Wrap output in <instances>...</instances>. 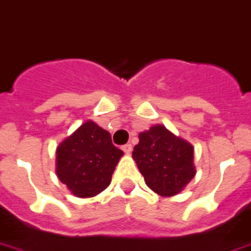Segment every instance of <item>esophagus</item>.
<instances>
[{
	"label": "esophagus",
	"instance_id": "1",
	"mask_svg": "<svg viewBox=\"0 0 251 251\" xmlns=\"http://www.w3.org/2000/svg\"><path fill=\"white\" fill-rule=\"evenodd\" d=\"M122 151L125 152V153H131V151H132V146L131 144H125V146H122Z\"/></svg>",
	"mask_w": 251,
	"mask_h": 251
}]
</instances>
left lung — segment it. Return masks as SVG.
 I'll list each match as a JSON object with an SVG mask.
<instances>
[{
  "label": "left lung",
  "mask_w": 251,
  "mask_h": 251,
  "mask_svg": "<svg viewBox=\"0 0 251 251\" xmlns=\"http://www.w3.org/2000/svg\"><path fill=\"white\" fill-rule=\"evenodd\" d=\"M132 158L146 184L160 196L178 195L196 175L192 144L162 125L140 132Z\"/></svg>",
  "instance_id": "1"
}]
</instances>
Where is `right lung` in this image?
Segmentation results:
<instances>
[{
    "mask_svg": "<svg viewBox=\"0 0 251 251\" xmlns=\"http://www.w3.org/2000/svg\"><path fill=\"white\" fill-rule=\"evenodd\" d=\"M122 156L111 134L89 120L56 148V175L75 196L94 197L111 184Z\"/></svg>",
    "mask_w": 251,
    "mask_h": 251,
    "instance_id": "obj_1",
    "label": "right lung"
}]
</instances>
